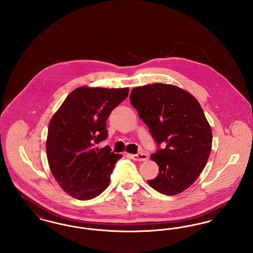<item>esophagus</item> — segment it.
I'll list each match as a JSON object with an SVG mask.
<instances>
[{
    "label": "esophagus",
    "instance_id": "34e87169",
    "mask_svg": "<svg viewBox=\"0 0 253 253\" xmlns=\"http://www.w3.org/2000/svg\"><path fill=\"white\" fill-rule=\"evenodd\" d=\"M130 157L135 161H144L148 158V156L144 153H138L136 155H131Z\"/></svg>",
    "mask_w": 253,
    "mask_h": 253
}]
</instances>
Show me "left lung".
<instances>
[{"label": "left lung", "instance_id": "1", "mask_svg": "<svg viewBox=\"0 0 253 253\" xmlns=\"http://www.w3.org/2000/svg\"><path fill=\"white\" fill-rule=\"evenodd\" d=\"M130 101L158 146L151 159L159 172L148 184L162 194L182 193L200 175L211 151L212 132L199 102L164 84L133 88ZM160 144L166 148L160 149Z\"/></svg>", "mask_w": 253, "mask_h": 253}]
</instances>
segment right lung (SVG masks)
<instances>
[{
    "label": "right lung",
    "mask_w": 253,
    "mask_h": 253,
    "mask_svg": "<svg viewBox=\"0 0 253 253\" xmlns=\"http://www.w3.org/2000/svg\"><path fill=\"white\" fill-rule=\"evenodd\" d=\"M129 88L80 87L51 119L46 139L49 167L60 188L79 200L102 193L122 156L96 144L108 136L106 121L127 96Z\"/></svg>",
    "instance_id": "1"
}]
</instances>
